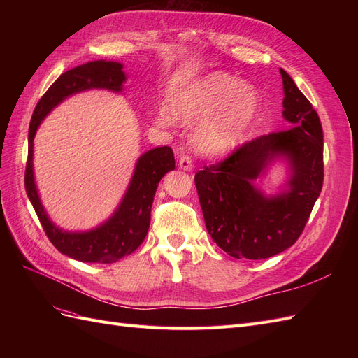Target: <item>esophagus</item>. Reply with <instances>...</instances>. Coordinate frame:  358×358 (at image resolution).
Listing matches in <instances>:
<instances>
[{
  "label": "esophagus",
  "instance_id": "34e87169",
  "mask_svg": "<svg viewBox=\"0 0 358 358\" xmlns=\"http://www.w3.org/2000/svg\"><path fill=\"white\" fill-rule=\"evenodd\" d=\"M192 159H191V157H188V155H182L180 158H179V169H182V170H185V171H191L192 170Z\"/></svg>",
  "mask_w": 358,
  "mask_h": 358
}]
</instances>
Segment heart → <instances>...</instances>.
I'll return each mask as SVG.
<instances>
[{"label":"heart","instance_id":"1","mask_svg":"<svg viewBox=\"0 0 358 358\" xmlns=\"http://www.w3.org/2000/svg\"><path fill=\"white\" fill-rule=\"evenodd\" d=\"M258 101L251 83L213 71L182 88L171 100L170 110H159L158 122L201 121L194 134L197 149L204 155H221L239 145L257 115Z\"/></svg>","mask_w":358,"mask_h":358}]
</instances>
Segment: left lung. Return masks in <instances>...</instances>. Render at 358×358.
Instances as JSON below:
<instances>
[{
  "label": "left lung",
  "instance_id": "1",
  "mask_svg": "<svg viewBox=\"0 0 358 358\" xmlns=\"http://www.w3.org/2000/svg\"><path fill=\"white\" fill-rule=\"evenodd\" d=\"M284 85L282 116L291 127L254 138L194 180L206 229L234 258L263 259L296 243L320 197L324 179L322 127L318 113L291 76L279 69ZM276 162L287 179L276 194L255 185Z\"/></svg>",
  "mask_w": 358,
  "mask_h": 358
}]
</instances>
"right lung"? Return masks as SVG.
I'll return each mask as SVG.
<instances>
[{"label":"right lung","mask_w":358,"mask_h":358,"mask_svg":"<svg viewBox=\"0 0 358 358\" xmlns=\"http://www.w3.org/2000/svg\"><path fill=\"white\" fill-rule=\"evenodd\" d=\"M127 74L116 61H90L74 67L50 85L32 113L28 133V162L25 189L38 220L52 245L64 255L82 263H115L142 245L149 230L150 208L158 183L170 170H175V157L170 146H159L138 157L131 180L113 213L100 225L86 231H69L53 222L34 178V137L40 124L57 106L69 96L91 90H107L122 94Z\"/></svg>","instance_id":"right-lung-1"}]
</instances>
